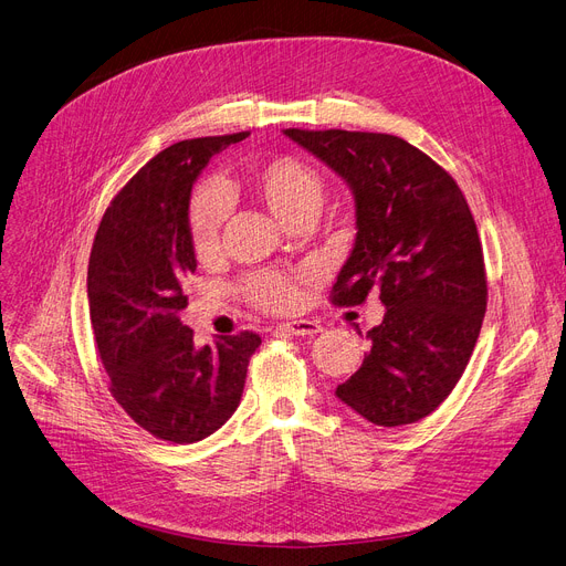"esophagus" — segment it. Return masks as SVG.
I'll use <instances>...</instances> for the list:
<instances>
[{
	"mask_svg": "<svg viewBox=\"0 0 566 566\" xmlns=\"http://www.w3.org/2000/svg\"><path fill=\"white\" fill-rule=\"evenodd\" d=\"M279 329L292 336H313L323 332V325L318 321H292V323H283Z\"/></svg>",
	"mask_w": 566,
	"mask_h": 566,
	"instance_id": "34e87169",
	"label": "esophagus"
}]
</instances>
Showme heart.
Listing matches in <instances>:
<instances>
[{"label":"heart","instance_id":"obj_1","mask_svg":"<svg viewBox=\"0 0 566 566\" xmlns=\"http://www.w3.org/2000/svg\"><path fill=\"white\" fill-rule=\"evenodd\" d=\"M245 190L285 228L313 222L323 207V180L297 157H271L251 169ZM224 205L216 190H199L190 205V243L197 258L218 251ZM245 297L264 311H287L297 304V290L281 274H258L245 283Z\"/></svg>","mask_w":566,"mask_h":566}]
</instances>
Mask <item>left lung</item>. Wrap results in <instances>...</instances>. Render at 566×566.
<instances>
[{"label": "left lung", "instance_id": "obj_1", "mask_svg": "<svg viewBox=\"0 0 566 566\" xmlns=\"http://www.w3.org/2000/svg\"><path fill=\"white\" fill-rule=\"evenodd\" d=\"M283 134L355 199L357 234L332 302L357 306L376 290L386 306L367 332L371 350L336 397L374 424H411L453 392L483 325L485 264L467 199L432 157L392 134Z\"/></svg>", "mask_w": 566, "mask_h": 566}]
</instances>
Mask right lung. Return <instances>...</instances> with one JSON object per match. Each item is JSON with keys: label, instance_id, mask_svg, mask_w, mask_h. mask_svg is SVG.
Instances as JSON below:
<instances>
[{"label": "right lung", "instance_id": "right-lung-1", "mask_svg": "<svg viewBox=\"0 0 566 566\" xmlns=\"http://www.w3.org/2000/svg\"><path fill=\"white\" fill-rule=\"evenodd\" d=\"M248 137L178 142L142 167L106 209L87 264L90 323L125 413L157 439L195 443L213 434L241 401L253 332L197 348L180 323L184 281L197 269L190 197L213 155Z\"/></svg>", "mask_w": 566, "mask_h": 566}]
</instances>
